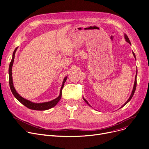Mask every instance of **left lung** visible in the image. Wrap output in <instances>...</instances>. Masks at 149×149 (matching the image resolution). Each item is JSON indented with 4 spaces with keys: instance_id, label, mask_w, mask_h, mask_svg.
<instances>
[{
    "instance_id": "left-lung-1",
    "label": "left lung",
    "mask_w": 149,
    "mask_h": 149,
    "mask_svg": "<svg viewBox=\"0 0 149 149\" xmlns=\"http://www.w3.org/2000/svg\"><path fill=\"white\" fill-rule=\"evenodd\" d=\"M125 40H126V41H127V42H128L130 45H131V42H130V39H129V38H128V36L127 35H125ZM132 54H133V55H134V58H135V54H134V52H132ZM136 74H137V70H136V76H135V82H134V87H133V89H132V94H131V96H130V97L129 98V99L128 100V101L125 102V103L122 106V107H123L125 105H126L127 104L128 102L131 100V99L132 98V97H133V95H134V93H135V89H136ZM84 100H85V101L86 102V103L88 104V105H89V104H88V101L85 100V99H84Z\"/></svg>"
}]
</instances>
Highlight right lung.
I'll return each mask as SVG.
<instances>
[{"mask_svg":"<svg viewBox=\"0 0 149 149\" xmlns=\"http://www.w3.org/2000/svg\"><path fill=\"white\" fill-rule=\"evenodd\" d=\"M18 47H17L14 52H13V58L12 60H11L10 64H9V86H10V88L11 91L13 94V95H14V97L21 102L24 106H25L26 107H27V108L31 109V110H48L53 107H54L57 103H58V101H60V100L61 98V95H62V89L63 88L64 86V83L65 82L66 80H67V77H65L64 79L63 82V85L61 88V90H60V95L57 97L56 98L54 99V100H52L51 101H48V102H42V103H34V102H32L27 100H26L25 98H22V97H21L17 93V91H15L14 85H13V77H12V67H13V65L14 61V58H15V52L17 49Z\"/></svg>","mask_w":149,"mask_h":149,"instance_id":"right-lung-1","label":"right lung"}]
</instances>
